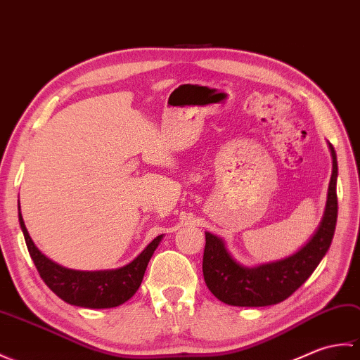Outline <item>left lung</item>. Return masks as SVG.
Returning <instances> with one entry per match:
<instances>
[{"instance_id":"8db88e82","label":"left lung","mask_w":360,"mask_h":360,"mask_svg":"<svg viewBox=\"0 0 360 360\" xmlns=\"http://www.w3.org/2000/svg\"><path fill=\"white\" fill-rule=\"evenodd\" d=\"M328 148L333 171L325 211L313 236L297 251L283 259L245 266L231 255L223 238L205 233L203 277L219 300L233 307L276 305L288 299L313 274L330 250L338 221V158L331 143Z\"/></svg>"}]
</instances>
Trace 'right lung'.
Here are the masks:
<instances>
[{"label":"right lung","mask_w":360,"mask_h":360,"mask_svg":"<svg viewBox=\"0 0 360 360\" xmlns=\"http://www.w3.org/2000/svg\"><path fill=\"white\" fill-rule=\"evenodd\" d=\"M18 220L30 257L44 283L66 303L94 309L120 307L137 292L148 263L163 238V234L157 236L137 257L124 266L115 269L78 271L58 265L57 262L46 257L38 250L27 233L26 225H24L20 205Z\"/></svg>","instance_id":"1"}]
</instances>
